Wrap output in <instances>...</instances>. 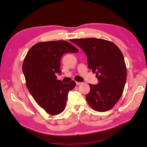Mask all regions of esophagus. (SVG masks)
Here are the masks:
<instances>
[{
  "instance_id": "esophagus-1",
  "label": "esophagus",
  "mask_w": 147,
  "mask_h": 147,
  "mask_svg": "<svg viewBox=\"0 0 147 147\" xmlns=\"http://www.w3.org/2000/svg\"><path fill=\"white\" fill-rule=\"evenodd\" d=\"M76 85H80V84H82V82H76Z\"/></svg>"
}]
</instances>
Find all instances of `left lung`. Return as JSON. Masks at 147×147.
Instances as JSON below:
<instances>
[{
	"label": "left lung",
	"mask_w": 147,
	"mask_h": 147,
	"mask_svg": "<svg viewBox=\"0 0 147 147\" xmlns=\"http://www.w3.org/2000/svg\"><path fill=\"white\" fill-rule=\"evenodd\" d=\"M71 42L86 53L88 67L98 80L97 84H89L88 103L99 112L110 110L121 96L126 81L122 52L114 43L101 38H75Z\"/></svg>",
	"instance_id": "obj_1"
}]
</instances>
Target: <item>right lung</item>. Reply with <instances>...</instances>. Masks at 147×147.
Returning <instances> with one entry per match:
<instances>
[{
	"label": "right lung",
	"instance_id": "add662e5",
	"mask_svg": "<svg viewBox=\"0 0 147 147\" xmlns=\"http://www.w3.org/2000/svg\"><path fill=\"white\" fill-rule=\"evenodd\" d=\"M78 49L64 40L43 42L35 44L27 52L22 64L26 86L38 105L51 115L63 112L68 92L76 86L74 81L63 83L57 80L61 74V59L66 53Z\"/></svg>",
	"mask_w": 147,
	"mask_h": 147
}]
</instances>
